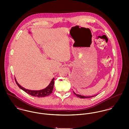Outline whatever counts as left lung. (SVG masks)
I'll list each match as a JSON object with an SVG mask.
<instances>
[{"label": "left lung", "instance_id": "left-lung-1", "mask_svg": "<svg viewBox=\"0 0 129 129\" xmlns=\"http://www.w3.org/2000/svg\"><path fill=\"white\" fill-rule=\"evenodd\" d=\"M74 93L75 95H76L77 97H79V98H91V97H94V96H96V95H94V96H82V95H79V94H76L75 92L74 91Z\"/></svg>", "mask_w": 129, "mask_h": 129}]
</instances>
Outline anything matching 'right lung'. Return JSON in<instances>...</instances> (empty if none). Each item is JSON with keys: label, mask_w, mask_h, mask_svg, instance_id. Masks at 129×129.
Returning a JSON list of instances; mask_svg holds the SVG:
<instances>
[{"label": "right lung", "mask_w": 129, "mask_h": 129, "mask_svg": "<svg viewBox=\"0 0 129 129\" xmlns=\"http://www.w3.org/2000/svg\"><path fill=\"white\" fill-rule=\"evenodd\" d=\"M54 80H55V78H54L51 81L50 84L45 89H43L42 90H31L25 89L24 87H22L20 85H19V84L17 82L16 79L15 78V82L20 88H21L23 91L30 94L31 96L38 97H44L49 96L52 93V91L53 90L54 85V82H55Z\"/></svg>", "instance_id": "add662e5"}]
</instances>
